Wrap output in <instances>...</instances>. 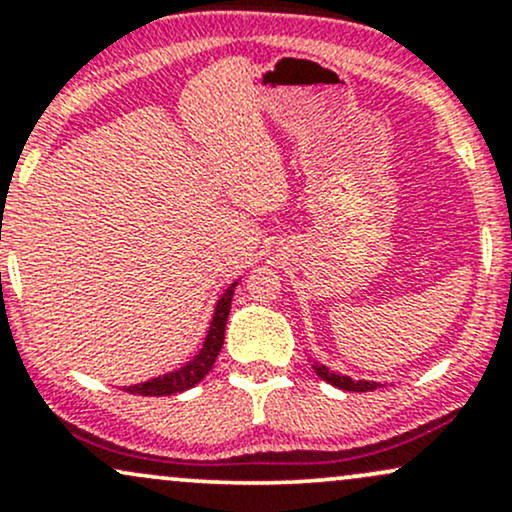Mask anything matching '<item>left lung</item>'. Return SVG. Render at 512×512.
<instances>
[{
	"label": "left lung",
	"instance_id": "obj_1",
	"mask_svg": "<svg viewBox=\"0 0 512 512\" xmlns=\"http://www.w3.org/2000/svg\"><path fill=\"white\" fill-rule=\"evenodd\" d=\"M310 366H313L315 373L320 375V378L325 380V383L339 387V390H349V392H373V390H378L380 385H383V383H375V380H354V378H351V375L334 373V370L327 368L325 363L313 361V358H310Z\"/></svg>",
	"mask_w": 512,
	"mask_h": 512
}]
</instances>
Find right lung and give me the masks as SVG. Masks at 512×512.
Returning <instances> with one entry per match:
<instances>
[{
  "instance_id": "right-lung-1",
  "label": "right lung",
  "mask_w": 512,
  "mask_h": 512,
  "mask_svg": "<svg viewBox=\"0 0 512 512\" xmlns=\"http://www.w3.org/2000/svg\"><path fill=\"white\" fill-rule=\"evenodd\" d=\"M238 281L240 279H236L233 284H228L226 289H223L219 301H216V305H214V313H211V322H209L207 334H204L202 349H199L197 354L190 358V361L182 363L180 368L170 370V373H163V375H156V378L144 380V383L125 385L122 390L132 392V395H142V397H168V395H178V392H185V390H190V387H195L197 383H202L204 375L209 373L211 366H214L216 356H219V351L223 346L228 313H231L233 291H236Z\"/></svg>"
}]
</instances>
